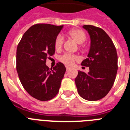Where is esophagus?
Instances as JSON below:
<instances>
[{
    "label": "esophagus",
    "instance_id": "obj_1",
    "mask_svg": "<svg viewBox=\"0 0 130 130\" xmlns=\"http://www.w3.org/2000/svg\"><path fill=\"white\" fill-rule=\"evenodd\" d=\"M69 67H67V66H66V71H69Z\"/></svg>",
    "mask_w": 130,
    "mask_h": 130
}]
</instances>
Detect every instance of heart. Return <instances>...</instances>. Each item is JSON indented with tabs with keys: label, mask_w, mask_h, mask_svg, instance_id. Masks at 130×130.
Masks as SVG:
<instances>
[{
	"label": "heart",
	"mask_w": 130,
	"mask_h": 130,
	"mask_svg": "<svg viewBox=\"0 0 130 130\" xmlns=\"http://www.w3.org/2000/svg\"><path fill=\"white\" fill-rule=\"evenodd\" d=\"M67 36L72 38L78 44H82L87 39V35L83 30L80 29H73L67 32ZM63 44V38L61 35H58L54 40V47L56 50H60ZM77 59L75 55L65 54L59 58L60 61L67 65H72Z\"/></svg>",
	"instance_id": "obj_1"
}]
</instances>
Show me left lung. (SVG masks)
<instances>
[{
	"label": "left lung",
	"mask_w": 130,
	"mask_h": 130,
	"mask_svg": "<svg viewBox=\"0 0 130 130\" xmlns=\"http://www.w3.org/2000/svg\"><path fill=\"white\" fill-rule=\"evenodd\" d=\"M91 38L88 58L81 65L89 67L86 74L79 71L75 79L78 94L86 100L102 99L112 87L118 69L117 50L104 30L92 25H84Z\"/></svg>",
	"instance_id": "left-lung-1"
}]
</instances>
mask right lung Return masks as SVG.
<instances>
[{
  "label": "right lung",
  "mask_w": 130,
  "mask_h": 130,
  "mask_svg": "<svg viewBox=\"0 0 130 130\" xmlns=\"http://www.w3.org/2000/svg\"><path fill=\"white\" fill-rule=\"evenodd\" d=\"M63 26L37 24L25 32L16 52V69L20 80L30 95L40 101L57 95L66 71L62 63L53 69L45 65L55 52L54 40Z\"/></svg>",
  "instance_id": "1"
}]
</instances>
